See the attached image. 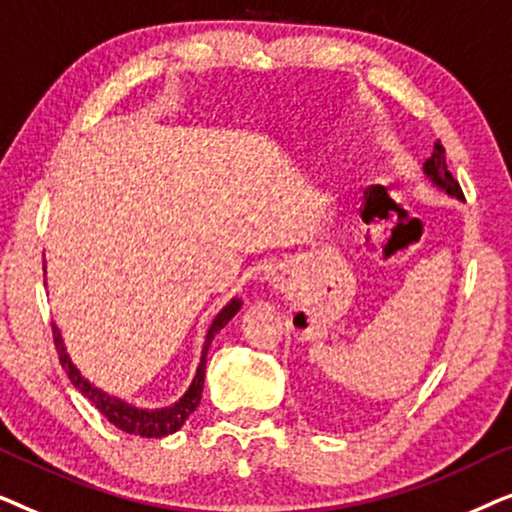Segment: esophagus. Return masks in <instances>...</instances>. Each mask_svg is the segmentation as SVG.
I'll return each instance as SVG.
<instances>
[{
    "label": "esophagus",
    "mask_w": 512,
    "mask_h": 512,
    "mask_svg": "<svg viewBox=\"0 0 512 512\" xmlns=\"http://www.w3.org/2000/svg\"><path fill=\"white\" fill-rule=\"evenodd\" d=\"M268 282L277 293L291 296V293L296 291V270H293L291 263H277L275 268L270 270Z\"/></svg>",
    "instance_id": "34e87169"
}]
</instances>
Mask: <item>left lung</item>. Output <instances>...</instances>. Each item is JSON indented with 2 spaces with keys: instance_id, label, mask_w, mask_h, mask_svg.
Instances as JSON below:
<instances>
[{
  "instance_id": "obj_1",
  "label": "left lung",
  "mask_w": 512,
  "mask_h": 512,
  "mask_svg": "<svg viewBox=\"0 0 512 512\" xmlns=\"http://www.w3.org/2000/svg\"><path fill=\"white\" fill-rule=\"evenodd\" d=\"M424 174H426V177H429L438 188H443V191H445L447 195H452V198H457V200H464V193H461L459 181L452 177L450 170H447L445 149H443V144H440V142H436V146H433L431 158L424 163Z\"/></svg>"
}]
</instances>
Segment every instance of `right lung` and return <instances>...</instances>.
Returning <instances> with one entry per match:
<instances>
[{
  "label": "right lung",
  "instance_id": "obj_1",
  "mask_svg": "<svg viewBox=\"0 0 512 512\" xmlns=\"http://www.w3.org/2000/svg\"><path fill=\"white\" fill-rule=\"evenodd\" d=\"M240 307H242L240 298H233L219 314H216V319L212 321V326H209V331H207L205 347H202V356H200V366H198V373H195V377H193L191 387H188L186 394L181 396L177 403L170 405V408H163V410L135 408V405L121 401V398L109 396V394H104L102 389L93 387V384H90L86 377L79 373V368H76L72 359L67 356L65 342H62V335L55 324H53V340H55V349H58V354H60V363H62V368L67 370L69 380H72L74 387L79 389L81 394L86 396L88 401L109 419L111 424L116 426V429L132 433V436H142V438H163V436H170V433H174V431H179L181 426H184L186 419L191 417V412L200 405L202 387H205L207 349H209V345H212L214 335L235 317Z\"/></svg>",
  "mask_w": 512,
  "mask_h": 512
}]
</instances>
